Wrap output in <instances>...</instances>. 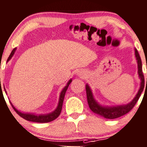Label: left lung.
Listing matches in <instances>:
<instances>
[{
    "label": "left lung",
    "instance_id": "8db88e82",
    "mask_svg": "<svg viewBox=\"0 0 147 147\" xmlns=\"http://www.w3.org/2000/svg\"><path fill=\"white\" fill-rule=\"evenodd\" d=\"M135 56H136L137 64H138V74L141 78V86H140L139 92L137 94L136 97L134 98L133 100L129 103L127 105L123 106H117V107H102L99 106L97 102H95L94 98L92 97V92L90 90V88L88 85H86V94H87V99H88V105H89L90 109L94 113H97L100 116H103L105 118H109V119H114L121 117V116H124L125 114L130 112L132 109L135 105L140 99L141 93L142 92L144 88V77L142 71V60L140 58V54L137 49H135ZM146 85H147V78H146Z\"/></svg>",
    "mask_w": 147,
    "mask_h": 147
}]
</instances>
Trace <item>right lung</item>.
<instances>
[{
    "instance_id": "add662e5",
    "label": "right lung",
    "mask_w": 147,
    "mask_h": 147,
    "mask_svg": "<svg viewBox=\"0 0 147 147\" xmlns=\"http://www.w3.org/2000/svg\"><path fill=\"white\" fill-rule=\"evenodd\" d=\"M15 50L16 48L13 49L12 51V53H10V56H9L8 59H7V61H9L11 59L12 56H13L14 53H15ZM71 83V80H70L69 81V83H67V86L63 89V90L61 91V94H60V97H59V105H58L57 108L56 109V110L53 112L51 113H49V114H46V115H34V114H30V113H23L20 112L19 111H17L16 109L13 107L12 105V108L14 109L15 112L19 115L20 116H21L22 118H23L24 119L26 120V121H31V122H36V123H48L50 122V121H54L55 119H56L58 116H59L60 114L61 111V109H62V105H63V101H64V96H65V93L67 92V90L69 87V84Z\"/></svg>"
}]
</instances>
